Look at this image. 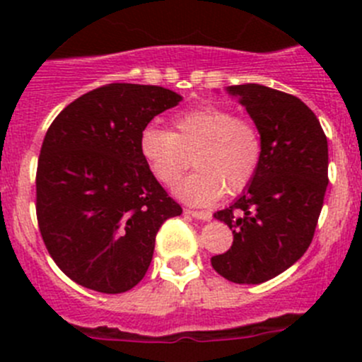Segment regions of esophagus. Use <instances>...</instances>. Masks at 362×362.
<instances>
[{
  "mask_svg": "<svg viewBox=\"0 0 362 362\" xmlns=\"http://www.w3.org/2000/svg\"><path fill=\"white\" fill-rule=\"evenodd\" d=\"M185 214L194 218H199V221H210L211 218V214L206 210H185Z\"/></svg>",
  "mask_w": 362,
  "mask_h": 362,
  "instance_id": "esophagus-1",
  "label": "esophagus"
}]
</instances>
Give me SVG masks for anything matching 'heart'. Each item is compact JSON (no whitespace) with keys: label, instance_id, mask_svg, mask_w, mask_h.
Listing matches in <instances>:
<instances>
[{"label":"heart","instance_id":"b5f03b06","mask_svg":"<svg viewBox=\"0 0 362 362\" xmlns=\"http://www.w3.org/2000/svg\"><path fill=\"white\" fill-rule=\"evenodd\" d=\"M141 159L164 187L178 182L194 154L198 171L175 187L189 204H211L224 192L235 194L254 178L261 160V136L254 124L231 110L202 107L178 113L173 133L156 124L144 127L138 138Z\"/></svg>","mask_w":362,"mask_h":362}]
</instances>
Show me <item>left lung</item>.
<instances>
[{
	"label": "left lung",
	"instance_id": "obj_1",
	"mask_svg": "<svg viewBox=\"0 0 362 362\" xmlns=\"http://www.w3.org/2000/svg\"><path fill=\"white\" fill-rule=\"evenodd\" d=\"M261 136V160L242 196L214 214L233 229L231 249L211 257L235 284H262L310 247L327 180V138L299 98L259 83L226 87Z\"/></svg>",
	"mask_w": 362,
	"mask_h": 362
}]
</instances>
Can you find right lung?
<instances>
[{
  "instance_id": "1",
  "label": "right lung",
  "mask_w": 362,
  "mask_h": 362,
  "mask_svg": "<svg viewBox=\"0 0 362 362\" xmlns=\"http://www.w3.org/2000/svg\"><path fill=\"white\" fill-rule=\"evenodd\" d=\"M180 101L164 87L108 83L50 124L36 171V217L50 257L78 286L133 289L163 222L182 214L138 148L144 127Z\"/></svg>"
}]
</instances>
